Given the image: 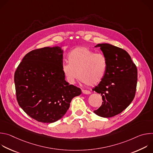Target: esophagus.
I'll return each mask as SVG.
<instances>
[{
    "label": "esophagus",
    "instance_id": "1",
    "mask_svg": "<svg viewBox=\"0 0 153 153\" xmlns=\"http://www.w3.org/2000/svg\"><path fill=\"white\" fill-rule=\"evenodd\" d=\"M82 93H83V94H91V92H90V91H88V90H82Z\"/></svg>",
    "mask_w": 153,
    "mask_h": 153
}]
</instances>
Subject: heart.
<instances>
[{"instance_id": "b5f03b06", "label": "heart", "mask_w": 153, "mask_h": 153, "mask_svg": "<svg viewBox=\"0 0 153 153\" xmlns=\"http://www.w3.org/2000/svg\"><path fill=\"white\" fill-rule=\"evenodd\" d=\"M68 59L69 63H63L62 70L69 83H73L78 76L88 86L96 85L103 79L107 68V60L103 54L79 47L70 52Z\"/></svg>"}]
</instances>
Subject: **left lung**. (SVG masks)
Here are the masks:
<instances>
[{"label":"left lung","instance_id":"8db88e82","mask_svg":"<svg viewBox=\"0 0 153 153\" xmlns=\"http://www.w3.org/2000/svg\"><path fill=\"white\" fill-rule=\"evenodd\" d=\"M107 60V68L102 81L93 89L102 96L103 102L94 113L111 117L122 112L133 100L137 81V70L129 54L110 43H100Z\"/></svg>","mask_w":153,"mask_h":153}]
</instances>
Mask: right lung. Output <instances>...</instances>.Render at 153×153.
Segmentation results:
<instances>
[{"instance_id": "right-lung-1", "label": "right lung", "mask_w": 153, "mask_h": 153, "mask_svg": "<svg viewBox=\"0 0 153 153\" xmlns=\"http://www.w3.org/2000/svg\"><path fill=\"white\" fill-rule=\"evenodd\" d=\"M62 47H44L27 53L14 74L18 103L31 118L53 123L62 118L79 88L65 80Z\"/></svg>"}]
</instances>
